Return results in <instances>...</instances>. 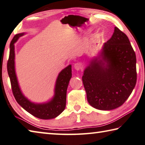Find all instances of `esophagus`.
<instances>
[{
  "mask_svg": "<svg viewBox=\"0 0 145 145\" xmlns=\"http://www.w3.org/2000/svg\"><path fill=\"white\" fill-rule=\"evenodd\" d=\"M74 68H75V70H79L82 68V64L81 63H77L74 65Z\"/></svg>",
  "mask_w": 145,
  "mask_h": 145,
  "instance_id": "esophagus-1",
  "label": "esophagus"
}]
</instances>
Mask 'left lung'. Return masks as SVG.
<instances>
[{
	"label": "left lung",
	"mask_w": 145,
	"mask_h": 145,
	"mask_svg": "<svg viewBox=\"0 0 145 145\" xmlns=\"http://www.w3.org/2000/svg\"><path fill=\"white\" fill-rule=\"evenodd\" d=\"M100 56L90 62L82 76L89 103L96 109L111 110L122 105L137 80L135 52L127 36L115 27Z\"/></svg>",
	"instance_id": "obj_1"
}]
</instances>
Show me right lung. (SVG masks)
<instances>
[{
  "label": "right lung",
  "instance_id": "obj_1",
  "mask_svg": "<svg viewBox=\"0 0 145 145\" xmlns=\"http://www.w3.org/2000/svg\"><path fill=\"white\" fill-rule=\"evenodd\" d=\"M24 33L15 35L10 44V52L7 68L10 78L12 94L18 103L30 114L40 119H51L63 112L66 106L67 91L72 77V66L69 65L59 73L57 78L54 98L46 103L35 104L31 103L23 96L21 91L14 69V44Z\"/></svg>",
  "mask_w": 145,
  "mask_h": 145
}]
</instances>
